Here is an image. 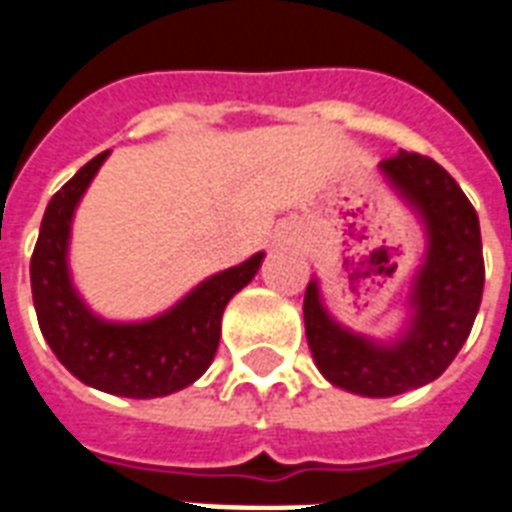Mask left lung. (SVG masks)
<instances>
[{
  "label": "left lung",
  "instance_id": "obj_1",
  "mask_svg": "<svg viewBox=\"0 0 512 512\" xmlns=\"http://www.w3.org/2000/svg\"><path fill=\"white\" fill-rule=\"evenodd\" d=\"M380 170L420 215L428 236L406 327L388 342L350 332L329 316L316 279L303 303L305 337L319 372L337 388L369 398L398 396L441 377L468 340L484 295L481 225L457 180L409 151L380 162Z\"/></svg>",
  "mask_w": 512,
  "mask_h": 512
}]
</instances>
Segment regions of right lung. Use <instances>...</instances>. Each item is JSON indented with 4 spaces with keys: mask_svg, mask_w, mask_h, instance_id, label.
Masks as SVG:
<instances>
[{
    "mask_svg": "<svg viewBox=\"0 0 512 512\" xmlns=\"http://www.w3.org/2000/svg\"><path fill=\"white\" fill-rule=\"evenodd\" d=\"M106 154L76 172L44 209L31 255V295L44 340L58 361L90 388L124 398H159L188 388L207 372L220 342L228 300L260 271L265 252L220 271L148 321H106L87 308L68 271L76 204Z\"/></svg>",
    "mask_w": 512,
    "mask_h": 512,
    "instance_id": "add662e5",
    "label": "right lung"
}]
</instances>
